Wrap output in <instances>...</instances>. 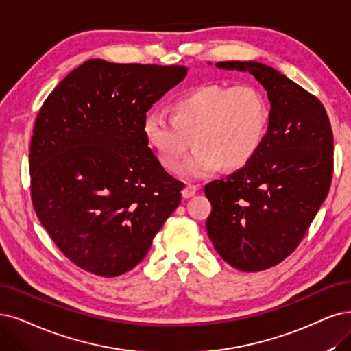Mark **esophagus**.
I'll use <instances>...</instances> for the list:
<instances>
[{
  "mask_svg": "<svg viewBox=\"0 0 351 351\" xmlns=\"http://www.w3.org/2000/svg\"><path fill=\"white\" fill-rule=\"evenodd\" d=\"M195 192H197V186L186 185V186L182 189V198H184V199H189V198H192L193 195H195Z\"/></svg>",
  "mask_w": 351,
  "mask_h": 351,
  "instance_id": "obj_1",
  "label": "esophagus"
}]
</instances>
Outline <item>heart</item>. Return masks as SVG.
Masks as SVG:
<instances>
[{
    "mask_svg": "<svg viewBox=\"0 0 351 351\" xmlns=\"http://www.w3.org/2000/svg\"><path fill=\"white\" fill-rule=\"evenodd\" d=\"M267 117L266 99L256 86L206 84L179 97L172 117L147 112L141 128L147 146L169 172L176 171L192 138L197 150L179 172L201 178L221 165L231 171L249 163L262 146Z\"/></svg>",
    "mask_w": 351,
    "mask_h": 351,
    "instance_id": "obj_1",
    "label": "heart"
}]
</instances>
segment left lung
<instances>
[{
    "label": "left lung",
    "instance_id": "obj_1",
    "mask_svg": "<svg viewBox=\"0 0 351 351\" xmlns=\"http://www.w3.org/2000/svg\"><path fill=\"white\" fill-rule=\"evenodd\" d=\"M252 73L270 101L267 133L249 163L204 192L213 211L206 231L224 261L261 271L285 261L304 239L330 191L334 138L321 101L257 62H217Z\"/></svg>",
    "mask_w": 351,
    "mask_h": 351
}]
</instances>
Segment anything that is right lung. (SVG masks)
Returning a JSON list of instances; mask_svg holds the SVG:
<instances>
[{"instance_id": "1", "label": "right lung", "mask_w": 351, "mask_h": 351, "mask_svg": "<svg viewBox=\"0 0 351 351\" xmlns=\"http://www.w3.org/2000/svg\"><path fill=\"white\" fill-rule=\"evenodd\" d=\"M185 66L90 59L51 90L30 143V189L38 221L72 263L114 278L137 266L180 204L143 136L153 104Z\"/></svg>"}]
</instances>
